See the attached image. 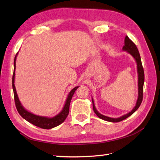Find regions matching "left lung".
I'll return each instance as SVG.
<instances>
[{
  "label": "left lung",
  "instance_id": "obj_1",
  "mask_svg": "<svg viewBox=\"0 0 160 160\" xmlns=\"http://www.w3.org/2000/svg\"><path fill=\"white\" fill-rule=\"evenodd\" d=\"M122 51L123 52H128L129 54L133 57L134 59L135 60V62L137 63V74H138V98L136 102V104H135L134 107L132 108L131 111H129V113L125 114L120 117L118 118H111L108 116H106L104 115H102L99 111L97 110L94 103V100L92 98V107H93V111L95 113L96 115H97L99 118H101L104 120H106V121L108 122H117L122 121V120H125L132 115L135 111H136L138 107H140L141 104V102H142L143 99V83H144V71L143 68L142 66V63H141V56L139 52H138V50L136 45L132 42L130 39H129L128 36H126L125 38V44L124 46L122 47Z\"/></svg>",
  "mask_w": 160,
  "mask_h": 160
}]
</instances>
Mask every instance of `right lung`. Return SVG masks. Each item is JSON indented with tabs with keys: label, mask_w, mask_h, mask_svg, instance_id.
<instances>
[{
	"label": "right lung",
	"mask_w": 160,
	"mask_h": 160,
	"mask_svg": "<svg viewBox=\"0 0 160 160\" xmlns=\"http://www.w3.org/2000/svg\"><path fill=\"white\" fill-rule=\"evenodd\" d=\"M18 55V53H17L16 56L14 58V73L12 76V88L14 91V101L15 104H16L17 109L18 112L20 114L23 118L25 119L27 121L32 123L37 127H39L42 129H52L55 127H57L59 125L65 121L66 118L68 117L69 111H70V104L72 96H73L74 92L76 91L77 89L79 88V86H77L72 88L70 92H69L67 98L65 102L64 106H63L62 110L57 114V115L54 116L53 117H48V116H38L31 113V111H28L23 107V105L21 103V102L18 97L16 88L14 86V79H15V70H16V60L17 56Z\"/></svg>",
	"instance_id": "right-lung-1"
}]
</instances>
